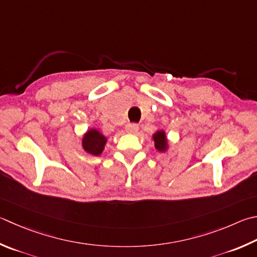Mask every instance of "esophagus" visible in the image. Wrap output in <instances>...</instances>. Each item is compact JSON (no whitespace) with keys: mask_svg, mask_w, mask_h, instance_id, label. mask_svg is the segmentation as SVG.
<instances>
[{"mask_svg":"<svg viewBox=\"0 0 257 257\" xmlns=\"http://www.w3.org/2000/svg\"><path fill=\"white\" fill-rule=\"evenodd\" d=\"M125 132L129 134H135L138 132V124L137 123H128L125 124Z\"/></svg>","mask_w":257,"mask_h":257,"instance_id":"34e87169","label":"esophagus"}]
</instances>
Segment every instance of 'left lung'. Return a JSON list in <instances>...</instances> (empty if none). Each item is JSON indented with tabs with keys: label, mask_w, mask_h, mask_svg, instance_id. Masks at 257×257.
I'll list each match as a JSON object with an SVG mask.
<instances>
[{
	"label": "left lung",
	"mask_w": 257,
	"mask_h": 257,
	"mask_svg": "<svg viewBox=\"0 0 257 257\" xmlns=\"http://www.w3.org/2000/svg\"><path fill=\"white\" fill-rule=\"evenodd\" d=\"M154 143H155V148L158 152H165L169 147V143L166 139V134L164 130H158L153 135Z\"/></svg>",
	"instance_id": "left-lung-1"
}]
</instances>
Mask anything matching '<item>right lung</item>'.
Returning <instances> with one entry per match:
<instances>
[{"label": "right lung", "instance_id": "obj_1", "mask_svg": "<svg viewBox=\"0 0 257 257\" xmlns=\"http://www.w3.org/2000/svg\"><path fill=\"white\" fill-rule=\"evenodd\" d=\"M105 136H103L97 129L87 130L82 139V146L84 151L94 156H99L102 154L106 144Z\"/></svg>", "mask_w": 257, "mask_h": 257}]
</instances>
